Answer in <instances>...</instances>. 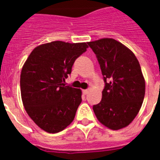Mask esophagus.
Wrapping results in <instances>:
<instances>
[{
  "mask_svg": "<svg viewBox=\"0 0 160 160\" xmlns=\"http://www.w3.org/2000/svg\"><path fill=\"white\" fill-rule=\"evenodd\" d=\"M82 92L84 95H87L88 93H89V90H83Z\"/></svg>",
  "mask_w": 160,
  "mask_h": 160,
  "instance_id": "obj_1",
  "label": "esophagus"
}]
</instances>
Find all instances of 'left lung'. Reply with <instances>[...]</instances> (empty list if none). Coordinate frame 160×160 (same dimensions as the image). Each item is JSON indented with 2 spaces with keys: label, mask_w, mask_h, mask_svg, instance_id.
<instances>
[{
  "label": "left lung",
  "mask_w": 160,
  "mask_h": 160,
  "mask_svg": "<svg viewBox=\"0 0 160 160\" xmlns=\"http://www.w3.org/2000/svg\"><path fill=\"white\" fill-rule=\"evenodd\" d=\"M105 81L102 99L93 106L98 120L113 130L128 126L141 108L145 82L136 56L111 38L88 42Z\"/></svg>",
  "instance_id": "left-lung-1"
}]
</instances>
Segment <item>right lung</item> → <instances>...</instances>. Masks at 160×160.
<instances>
[{
  "mask_svg": "<svg viewBox=\"0 0 160 160\" xmlns=\"http://www.w3.org/2000/svg\"><path fill=\"white\" fill-rule=\"evenodd\" d=\"M86 43L52 41L34 49L21 74V94L31 119L48 133H58L74 120L81 90L64 84Z\"/></svg>",
  "mask_w": 160,
  "mask_h": 160,
  "instance_id": "obj_1",
  "label": "right lung"
}]
</instances>
